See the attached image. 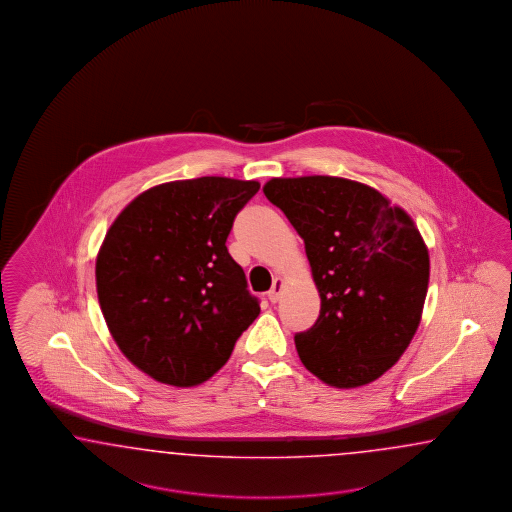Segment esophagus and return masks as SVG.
Wrapping results in <instances>:
<instances>
[{
    "label": "esophagus",
    "mask_w": 512,
    "mask_h": 512,
    "mask_svg": "<svg viewBox=\"0 0 512 512\" xmlns=\"http://www.w3.org/2000/svg\"><path fill=\"white\" fill-rule=\"evenodd\" d=\"M281 291H283V279L276 278L274 283H272V289L268 291V300L270 302H278Z\"/></svg>",
    "instance_id": "1"
}]
</instances>
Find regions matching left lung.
Masks as SVG:
<instances>
[{"instance_id":"obj_1","label":"left lung","mask_w":512,"mask_h":512,"mask_svg":"<svg viewBox=\"0 0 512 512\" xmlns=\"http://www.w3.org/2000/svg\"><path fill=\"white\" fill-rule=\"evenodd\" d=\"M263 191L304 240L321 296L319 319L295 336L302 364L330 387L379 379L413 340L428 293L430 255L415 221L338 176L272 178Z\"/></svg>"}]
</instances>
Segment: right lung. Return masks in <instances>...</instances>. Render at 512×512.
I'll use <instances>...</instances> for the list:
<instances>
[{
    "label": "right lung",
    "mask_w": 512,
    "mask_h": 512,
    "mask_svg": "<svg viewBox=\"0 0 512 512\" xmlns=\"http://www.w3.org/2000/svg\"><path fill=\"white\" fill-rule=\"evenodd\" d=\"M259 187L223 176L159 184L110 225L95 261L99 306L125 358L155 381H208L261 313L225 246Z\"/></svg>",
    "instance_id": "add662e5"
}]
</instances>
